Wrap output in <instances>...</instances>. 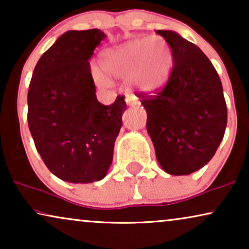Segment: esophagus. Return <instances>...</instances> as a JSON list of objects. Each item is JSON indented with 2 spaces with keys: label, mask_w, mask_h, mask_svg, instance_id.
Wrapping results in <instances>:
<instances>
[{
  "label": "esophagus",
  "mask_w": 249,
  "mask_h": 249,
  "mask_svg": "<svg viewBox=\"0 0 249 249\" xmlns=\"http://www.w3.org/2000/svg\"><path fill=\"white\" fill-rule=\"evenodd\" d=\"M125 103L128 105H131V107H135V105L141 104V102H139V100L135 96V95H128V96L125 97Z\"/></svg>",
  "instance_id": "esophagus-1"
}]
</instances>
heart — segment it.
I'll list each match as a JSON object with an SVG mask.
<instances>
[{
  "instance_id": "b5f03b06",
  "label": "heart",
  "mask_w": 249,
  "mask_h": 249,
  "mask_svg": "<svg viewBox=\"0 0 249 249\" xmlns=\"http://www.w3.org/2000/svg\"><path fill=\"white\" fill-rule=\"evenodd\" d=\"M101 67L105 72L118 78L131 77L132 85L144 93H155L168 81L173 66L170 44L164 37L154 35L136 38L107 50L101 54ZM97 83L107 80L96 73Z\"/></svg>"
}]
</instances>
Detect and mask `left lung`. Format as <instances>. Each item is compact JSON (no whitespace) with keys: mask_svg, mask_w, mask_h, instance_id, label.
Wrapping results in <instances>:
<instances>
[{"mask_svg":"<svg viewBox=\"0 0 249 249\" xmlns=\"http://www.w3.org/2000/svg\"><path fill=\"white\" fill-rule=\"evenodd\" d=\"M173 55L165 86L139 93L156 159L165 172L186 176L215 154L227 127V104L215 68L198 46L171 30H156Z\"/></svg>","mask_w":249,"mask_h":249,"instance_id":"left-lung-1","label":"left lung"}]
</instances>
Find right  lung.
I'll return each instance as SVG.
<instances>
[{"mask_svg":"<svg viewBox=\"0 0 249 249\" xmlns=\"http://www.w3.org/2000/svg\"><path fill=\"white\" fill-rule=\"evenodd\" d=\"M105 39L100 29L69 30L40 56L28 90V125L47 169L64 181L107 176L127 107L124 95L97 101L89 60Z\"/></svg>","mask_w":249,"mask_h":249,"instance_id":"1","label":"right lung"}]
</instances>
